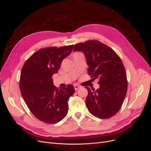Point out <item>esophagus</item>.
<instances>
[{
	"label": "esophagus",
	"mask_w": 151,
	"mask_h": 151,
	"mask_svg": "<svg viewBox=\"0 0 151 151\" xmlns=\"http://www.w3.org/2000/svg\"><path fill=\"white\" fill-rule=\"evenodd\" d=\"M74 88H75V91H77L78 89L81 88V86H78V85H76V84H75V85H74Z\"/></svg>",
	"instance_id": "34e87169"
}]
</instances>
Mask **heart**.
<instances>
[{"label":"heart","mask_w":151,"mask_h":151,"mask_svg":"<svg viewBox=\"0 0 151 151\" xmlns=\"http://www.w3.org/2000/svg\"><path fill=\"white\" fill-rule=\"evenodd\" d=\"M81 54L79 53V52H76L75 54H74V56H75V55H81Z\"/></svg>","instance_id":"heart-1"}]
</instances>
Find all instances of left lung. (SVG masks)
<instances>
[{
  "label": "left lung",
  "instance_id": "1",
  "mask_svg": "<svg viewBox=\"0 0 151 151\" xmlns=\"http://www.w3.org/2000/svg\"><path fill=\"white\" fill-rule=\"evenodd\" d=\"M73 51L85 55L88 72L93 80L99 79L100 88L88 87L86 105L91 114L100 119H108L120 110L127 91V79L119 55L107 45L97 40L76 44Z\"/></svg>",
  "mask_w": 151,
  "mask_h": 151
}]
</instances>
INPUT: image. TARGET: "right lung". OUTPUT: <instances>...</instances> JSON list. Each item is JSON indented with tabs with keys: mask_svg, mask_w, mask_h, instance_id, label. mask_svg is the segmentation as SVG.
<instances>
[{
	"mask_svg": "<svg viewBox=\"0 0 151 151\" xmlns=\"http://www.w3.org/2000/svg\"><path fill=\"white\" fill-rule=\"evenodd\" d=\"M74 45L47 47L39 50L26 61L20 76L19 88L29 110L38 120L56 124L68 113V101L75 91L71 84L59 88L53 84L63 59L70 54Z\"/></svg>",
	"mask_w": 151,
	"mask_h": 151,
	"instance_id": "add662e5",
	"label": "right lung"
}]
</instances>
